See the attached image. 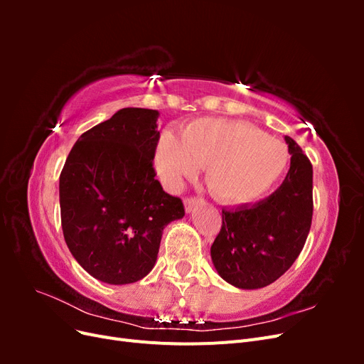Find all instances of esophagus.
Masks as SVG:
<instances>
[{
	"instance_id": "34e87169",
	"label": "esophagus",
	"mask_w": 364,
	"mask_h": 364,
	"mask_svg": "<svg viewBox=\"0 0 364 364\" xmlns=\"http://www.w3.org/2000/svg\"><path fill=\"white\" fill-rule=\"evenodd\" d=\"M200 203V199H197V197H186V199L183 200V205H185V211L186 213H191L193 209Z\"/></svg>"
}]
</instances>
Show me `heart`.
Instances as JSON below:
<instances>
[{"label": "heart", "mask_w": 364, "mask_h": 364, "mask_svg": "<svg viewBox=\"0 0 364 364\" xmlns=\"http://www.w3.org/2000/svg\"><path fill=\"white\" fill-rule=\"evenodd\" d=\"M289 151L277 138L241 121L197 118L181 136L164 132L155 165L171 190L205 167L208 188L220 202L245 205L259 199L287 167Z\"/></svg>", "instance_id": "heart-1"}]
</instances>
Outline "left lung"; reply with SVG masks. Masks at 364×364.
Returning <instances> with one entry per match:
<instances>
[{
    "mask_svg": "<svg viewBox=\"0 0 364 364\" xmlns=\"http://www.w3.org/2000/svg\"><path fill=\"white\" fill-rule=\"evenodd\" d=\"M290 170L279 188L253 205L223 209L211 246L217 273L237 289H262L299 257L313 218V165L290 136Z\"/></svg>",
    "mask_w": 364,
    "mask_h": 364,
    "instance_id": "8db88e82",
    "label": "left lung"
}]
</instances>
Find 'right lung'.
I'll return each mask as SVG.
<instances>
[{
    "instance_id": "1",
    "label": "right lung",
    "mask_w": 364,
    "mask_h": 364,
    "mask_svg": "<svg viewBox=\"0 0 364 364\" xmlns=\"http://www.w3.org/2000/svg\"><path fill=\"white\" fill-rule=\"evenodd\" d=\"M159 112L124 107L77 139L59 179L63 237L95 279L123 285L155 267L162 230L185 215L162 190L153 158Z\"/></svg>"
}]
</instances>
